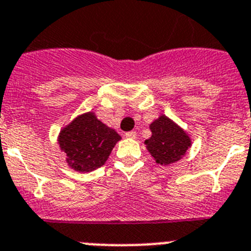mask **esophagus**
Masks as SVG:
<instances>
[{"instance_id":"1","label":"esophagus","mask_w":251,"mask_h":251,"mask_svg":"<svg viewBox=\"0 0 251 251\" xmlns=\"http://www.w3.org/2000/svg\"><path fill=\"white\" fill-rule=\"evenodd\" d=\"M126 137H127V138H130V139H136L137 138V133L133 132V130H130V132L126 133Z\"/></svg>"}]
</instances>
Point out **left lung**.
I'll use <instances>...</instances> for the list:
<instances>
[{"label": "left lung", "instance_id": "8db88e82", "mask_svg": "<svg viewBox=\"0 0 251 251\" xmlns=\"http://www.w3.org/2000/svg\"><path fill=\"white\" fill-rule=\"evenodd\" d=\"M151 138L145 145L151 156L159 165H171L179 161L191 147V138L174 121L162 114L150 126Z\"/></svg>", "mask_w": 251, "mask_h": 251}]
</instances>
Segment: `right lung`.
Here are the masks:
<instances>
[{
	"label": "right lung",
	"mask_w": 251,
	"mask_h": 251,
	"mask_svg": "<svg viewBox=\"0 0 251 251\" xmlns=\"http://www.w3.org/2000/svg\"><path fill=\"white\" fill-rule=\"evenodd\" d=\"M121 136L101 123L93 112L79 115L60 130L57 143L66 154L69 167L90 172L105 163Z\"/></svg>",
	"instance_id": "obj_1"
}]
</instances>
